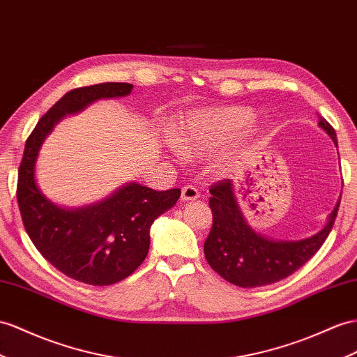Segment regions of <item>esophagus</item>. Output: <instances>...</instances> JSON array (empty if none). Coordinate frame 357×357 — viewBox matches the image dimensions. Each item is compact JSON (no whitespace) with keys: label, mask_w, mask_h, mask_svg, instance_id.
Segmentation results:
<instances>
[{"label":"esophagus","mask_w":357,"mask_h":357,"mask_svg":"<svg viewBox=\"0 0 357 357\" xmlns=\"http://www.w3.org/2000/svg\"><path fill=\"white\" fill-rule=\"evenodd\" d=\"M199 197H200V195L195 187H191V185L182 187V190H181V200H182V202H190V200H196Z\"/></svg>","instance_id":"obj_1"}]
</instances>
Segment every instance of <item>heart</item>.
Returning <instances> with one entry per match:
<instances>
[{"instance_id": "1", "label": "heart", "mask_w": 357, "mask_h": 357, "mask_svg": "<svg viewBox=\"0 0 357 357\" xmlns=\"http://www.w3.org/2000/svg\"><path fill=\"white\" fill-rule=\"evenodd\" d=\"M253 121L245 107L191 109L170 126L169 143L185 157H202L236 139Z\"/></svg>"}]
</instances>
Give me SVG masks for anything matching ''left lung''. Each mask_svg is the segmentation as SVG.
<instances>
[{
    "instance_id": "obj_1",
    "label": "left lung",
    "mask_w": 357,
    "mask_h": 357,
    "mask_svg": "<svg viewBox=\"0 0 357 357\" xmlns=\"http://www.w3.org/2000/svg\"><path fill=\"white\" fill-rule=\"evenodd\" d=\"M318 126L337 148L336 132L331 123L318 116ZM209 193L213 227L204 244L205 258L225 280L241 288L271 285L298 270L326 241L341 204L340 196L321 231L303 240L283 241L268 238L249 225L235 195L234 181L218 182L209 188Z\"/></svg>"
}]
</instances>
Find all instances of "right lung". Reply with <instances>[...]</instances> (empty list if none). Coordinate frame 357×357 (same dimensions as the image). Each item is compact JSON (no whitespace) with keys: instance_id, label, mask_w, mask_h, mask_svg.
<instances>
[{"instance_id":"right-lung-1","label":"right lung","mask_w":357,"mask_h":357,"mask_svg":"<svg viewBox=\"0 0 357 357\" xmlns=\"http://www.w3.org/2000/svg\"><path fill=\"white\" fill-rule=\"evenodd\" d=\"M131 90L128 83H104L68 91L36 125L17 173V204L36 249L59 271L87 285H113L139 268L149 252L152 223L175 206L181 190L155 191L128 182L95 204L68 208L43 195L36 162L45 139L63 117L99 99L128 96Z\"/></svg>"}]
</instances>
